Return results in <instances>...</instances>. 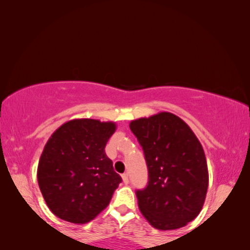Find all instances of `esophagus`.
I'll use <instances>...</instances> for the list:
<instances>
[{
	"label": "esophagus",
	"instance_id": "1",
	"mask_svg": "<svg viewBox=\"0 0 250 250\" xmlns=\"http://www.w3.org/2000/svg\"><path fill=\"white\" fill-rule=\"evenodd\" d=\"M122 179H123V182H124L125 184H127L128 183V175L126 173H124L122 175Z\"/></svg>",
	"mask_w": 250,
	"mask_h": 250
}]
</instances>
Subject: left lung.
<instances>
[{
    "instance_id": "1",
    "label": "left lung",
    "mask_w": 250,
    "mask_h": 250,
    "mask_svg": "<svg viewBox=\"0 0 250 250\" xmlns=\"http://www.w3.org/2000/svg\"><path fill=\"white\" fill-rule=\"evenodd\" d=\"M142 146L148 184L136 190L139 208L158 230H175L200 213L208 188L206 157L187 123L170 112L132 121Z\"/></svg>"
}]
</instances>
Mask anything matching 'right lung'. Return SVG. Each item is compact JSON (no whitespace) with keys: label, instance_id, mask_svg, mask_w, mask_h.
<instances>
[{"label":"right lung","instance_id":"right-lung-1","mask_svg":"<svg viewBox=\"0 0 250 250\" xmlns=\"http://www.w3.org/2000/svg\"><path fill=\"white\" fill-rule=\"evenodd\" d=\"M115 123L74 119L46 142L37 181L50 210L61 220L84 224L110 203L122 177L104 152Z\"/></svg>","mask_w":250,"mask_h":250}]
</instances>
